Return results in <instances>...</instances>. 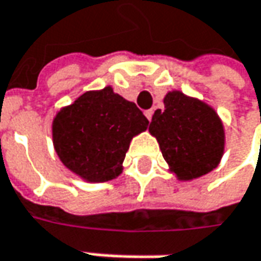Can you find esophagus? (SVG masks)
Here are the masks:
<instances>
[{
	"label": "esophagus",
	"mask_w": 261,
	"mask_h": 261,
	"mask_svg": "<svg viewBox=\"0 0 261 261\" xmlns=\"http://www.w3.org/2000/svg\"><path fill=\"white\" fill-rule=\"evenodd\" d=\"M144 115H146V118H147L148 121H151V117H153V110H147V111H144Z\"/></svg>",
	"instance_id": "obj_1"
}]
</instances>
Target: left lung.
Returning <instances> with one entry per match:
<instances>
[{
    "mask_svg": "<svg viewBox=\"0 0 261 261\" xmlns=\"http://www.w3.org/2000/svg\"><path fill=\"white\" fill-rule=\"evenodd\" d=\"M148 131L180 180L206 175L224 153V127L217 113L179 91L165 96V111L154 113Z\"/></svg>",
    "mask_w": 261,
    "mask_h": 261,
    "instance_id": "8db88e82",
    "label": "left lung"
}]
</instances>
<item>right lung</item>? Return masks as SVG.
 I'll list each match as a JSON object with an SVG mask.
<instances>
[{
  "label": "right lung",
  "mask_w": 261,
  "mask_h": 261,
  "mask_svg": "<svg viewBox=\"0 0 261 261\" xmlns=\"http://www.w3.org/2000/svg\"><path fill=\"white\" fill-rule=\"evenodd\" d=\"M148 120L134 102L107 86L81 95L53 120V144L62 163L88 182H107L122 172L134 136Z\"/></svg>",
  "instance_id": "right-lung-1"
}]
</instances>
